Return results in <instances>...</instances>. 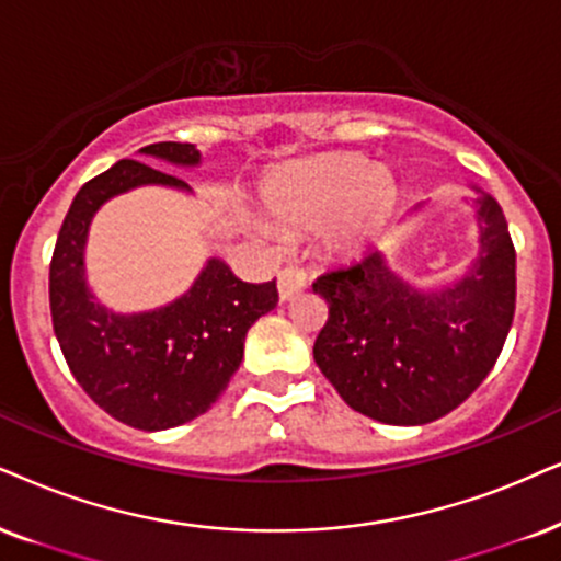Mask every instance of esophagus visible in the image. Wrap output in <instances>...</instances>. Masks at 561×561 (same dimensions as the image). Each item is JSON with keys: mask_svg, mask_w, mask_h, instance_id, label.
I'll return each instance as SVG.
<instances>
[{"mask_svg": "<svg viewBox=\"0 0 561 561\" xmlns=\"http://www.w3.org/2000/svg\"><path fill=\"white\" fill-rule=\"evenodd\" d=\"M308 285V274L302 272L300 266H287L279 272V279H276V287H279L282 300H293Z\"/></svg>", "mask_w": 561, "mask_h": 561, "instance_id": "34e87169", "label": "esophagus"}]
</instances>
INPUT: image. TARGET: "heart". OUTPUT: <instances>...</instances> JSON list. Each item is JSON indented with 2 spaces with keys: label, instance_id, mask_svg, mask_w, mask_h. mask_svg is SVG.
<instances>
[{
  "label": "heart",
  "instance_id": "1",
  "mask_svg": "<svg viewBox=\"0 0 561 561\" xmlns=\"http://www.w3.org/2000/svg\"><path fill=\"white\" fill-rule=\"evenodd\" d=\"M266 196L274 215L289 225L321 228L331 222L329 243L336 251H352L386 228L399 186L388 168L344 152L293 165Z\"/></svg>",
  "mask_w": 561,
  "mask_h": 561
}]
</instances>
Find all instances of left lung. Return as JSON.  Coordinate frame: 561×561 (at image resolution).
I'll use <instances>...</instances> for the list:
<instances>
[{
    "label": "left lung",
    "mask_w": 561,
    "mask_h": 561,
    "mask_svg": "<svg viewBox=\"0 0 561 561\" xmlns=\"http://www.w3.org/2000/svg\"><path fill=\"white\" fill-rule=\"evenodd\" d=\"M479 259L439 293L391 272L380 251L313 282L329 302L313 357L354 411L427 424L460 407L497 363L515 316V245L497 198L479 194Z\"/></svg>",
    "instance_id": "8db88e82"
}]
</instances>
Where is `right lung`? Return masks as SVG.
Returning <instances> with one entry per match:
<instances>
[{
	"instance_id": "right-lung-1",
	"label": "right lung",
	"mask_w": 561,
	"mask_h": 561,
	"mask_svg": "<svg viewBox=\"0 0 561 561\" xmlns=\"http://www.w3.org/2000/svg\"><path fill=\"white\" fill-rule=\"evenodd\" d=\"M170 165L194 168L202 154L183 141L139 150ZM137 186L191 191L186 181L139 160H118L77 191L56 238L48 300L69 370L103 411L129 427L158 432L204 414L243 359L245 333L274 308L276 282L251 285L209 259L179 300L122 316L103 308L84 282V240L105 202Z\"/></svg>"
}]
</instances>
